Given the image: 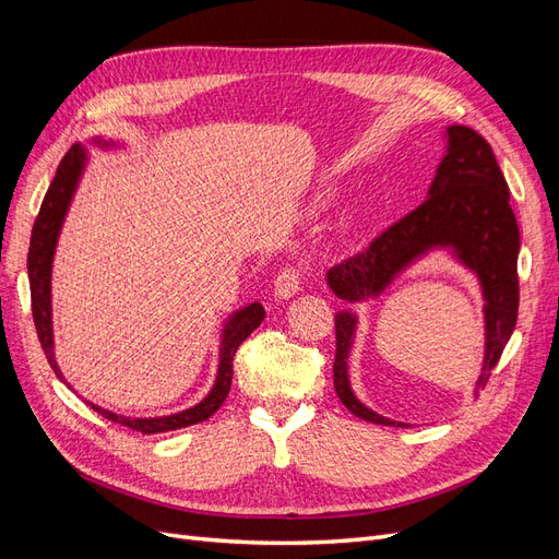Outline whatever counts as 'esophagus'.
<instances>
[{"mask_svg": "<svg viewBox=\"0 0 559 559\" xmlns=\"http://www.w3.org/2000/svg\"><path fill=\"white\" fill-rule=\"evenodd\" d=\"M300 282H302V273L296 265H286L280 270V275L275 280V298L286 300L298 294L300 289Z\"/></svg>", "mask_w": 559, "mask_h": 559, "instance_id": "esophagus-1", "label": "esophagus"}]
</instances>
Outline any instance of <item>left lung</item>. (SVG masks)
<instances>
[{
  "mask_svg": "<svg viewBox=\"0 0 559 559\" xmlns=\"http://www.w3.org/2000/svg\"><path fill=\"white\" fill-rule=\"evenodd\" d=\"M448 151L431 181L429 198L401 222L389 226L361 253L326 273L331 292L347 302L380 296L399 273L431 249H452L456 261L478 275L485 298V361L478 378L483 389L501 359L518 321V251L520 230L509 205L511 193L492 146L466 126L445 130ZM357 331V314H335L333 386L345 408L384 427H408L382 417L354 396L347 359Z\"/></svg>",
  "mask_w": 559,
  "mask_h": 559,
  "instance_id": "1",
  "label": "left lung"
}]
</instances>
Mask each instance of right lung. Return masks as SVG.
Returning a JSON list of instances; mask_svg holds the SVG:
<instances>
[{
  "mask_svg": "<svg viewBox=\"0 0 559 559\" xmlns=\"http://www.w3.org/2000/svg\"><path fill=\"white\" fill-rule=\"evenodd\" d=\"M97 144H105L99 142ZM83 165H86V148L81 144H74L70 151H67L64 158L58 165V173L50 181L48 191L44 195L39 216L35 222V228H32V240H29V251H27V275H29V294H32V317H35V326L41 349L46 354V359L53 368V373L64 382L56 354H53V321H50V267H53V253L58 245V235L64 222V214L70 210L72 195L76 191L79 177L83 173ZM265 317V310L261 302H251V306L242 308L235 312L224 326V341H222V354H218V373L216 382L212 386V392L202 399L198 405L189 411H181L175 415H165V417H123L109 413L99 405L91 403V408L107 417L109 421H116V425H123L128 429H134L140 433H163V431H175L198 425V421H205L212 417L222 403L226 401L230 392V382H233V357L235 352L240 349V345L251 335V331L261 326V321Z\"/></svg>",
  "mask_w": 559,
  "mask_h": 559,
  "instance_id": "add662e5",
  "label": "right lung"
}]
</instances>
